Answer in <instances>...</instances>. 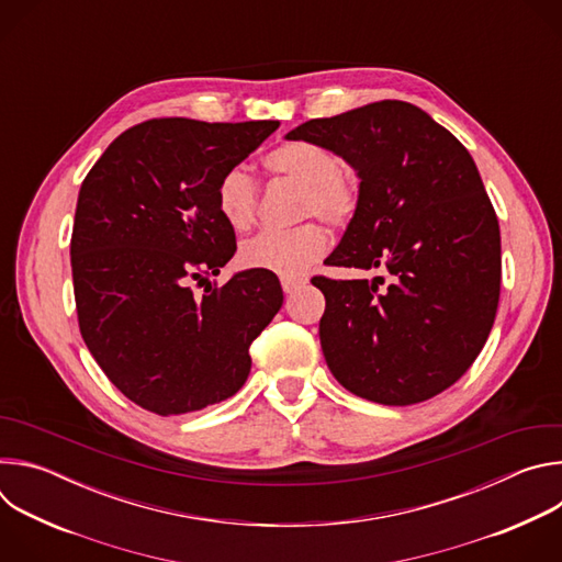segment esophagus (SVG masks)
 Listing matches in <instances>:
<instances>
[{"label": "esophagus", "instance_id": "34e87169", "mask_svg": "<svg viewBox=\"0 0 562 562\" xmlns=\"http://www.w3.org/2000/svg\"><path fill=\"white\" fill-rule=\"evenodd\" d=\"M304 282L306 280H302V278H282V289H284V293H293L300 286H304Z\"/></svg>", "mask_w": 562, "mask_h": 562}]
</instances>
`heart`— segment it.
<instances>
[{"mask_svg": "<svg viewBox=\"0 0 562 562\" xmlns=\"http://www.w3.org/2000/svg\"><path fill=\"white\" fill-rule=\"evenodd\" d=\"M265 167L278 178L302 187L300 217L317 215L329 226H347L360 204L358 182L342 169V159L315 142L293 139L273 148ZM215 206L233 231H247L258 213V184L239 167L228 169L215 187ZM329 235L317 222L286 231H262L239 249L247 269H262L282 278H297L325 256Z\"/></svg>", "mask_w": 562, "mask_h": 562, "instance_id": "obj_1", "label": "heart"}]
</instances>
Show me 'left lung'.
Instances as JSON below:
<instances>
[{"mask_svg": "<svg viewBox=\"0 0 562 562\" xmlns=\"http://www.w3.org/2000/svg\"><path fill=\"white\" fill-rule=\"evenodd\" d=\"M286 137L338 153L360 178L358 213L325 265L391 276L382 291L311 280L327 300L319 345L331 373L389 407L449 389L483 351L501 297V226L469 150L400 100L308 120Z\"/></svg>", "mask_w": 562, "mask_h": 562, "instance_id": "8db88e82", "label": "left lung"}]
</instances>
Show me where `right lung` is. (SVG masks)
I'll use <instances>...</instances> for the list:
<instances>
[{
    "label": "right lung",
    "mask_w": 562,
    "mask_h": 562,
    "mask_svg": "<svg viewBox=\"0 0 562 562\" xmlns=\"http://www.w3.org/2000/svg\"><path fill=\"white\" fill-rule=\"evenodd\" d=\"M278 126L146 120L111 142L79 189L70 235L79 331L146 412H198L249 378V347L284 295L262 269L209 282L237 249L215 187Z\"/></svg>",
    "instance_id": "1"
}]
</instances>
